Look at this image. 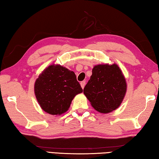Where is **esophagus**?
Segmentation results:
<instances>
[{"instance_id":"esophagus-1","label":"esophagus","mask_w":159,"mask_h":159,"mask_svg":"<svg viewBox=\"0 0 159 159\" xmlns=\"http://www.w3.org/2000/svg\"><path fill=\"white\" fill-rule=\"evenodd\" d=\"M85 81H81L80 82V86H81V88H84V87H85Z\"/></svg>"}]
</instances>
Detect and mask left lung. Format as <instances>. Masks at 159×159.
Segmentation results:
<instances>
[{
    "instance_id": "obj_1",
    "label": "left lung",
    "mask_w": 159,
    "mask_h": 159,
    "mask_svg": "<svg viewBox=\"0 0 159 159\" xmlns=\"http://www.w3.org/2000/svg\"><path fill=\"white\" fill-rule=\"evenodd\" d=\"M125 79L116 64H99L93 69V74L83 89L91 105L100 113L117 109L126 92Z\"/></svg>"
}]
</instances>
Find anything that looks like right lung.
<instances>
[{"instance_id":"add662e5","label":"right lung","mask_w":159,"mask_h":159,"mask_svg":"<svg viewBox=\"0 0 159 159\" xmlns=\"http://www.w3.org/2000/svg\"><path fill=\"white\" fill-rule=\"evenodd\" d=\"M34 91L45 112L60 115L68 110L72 99L83 89L74 71L53 64L40 74L35 82Z\"/></svg>"}]
</instances>
